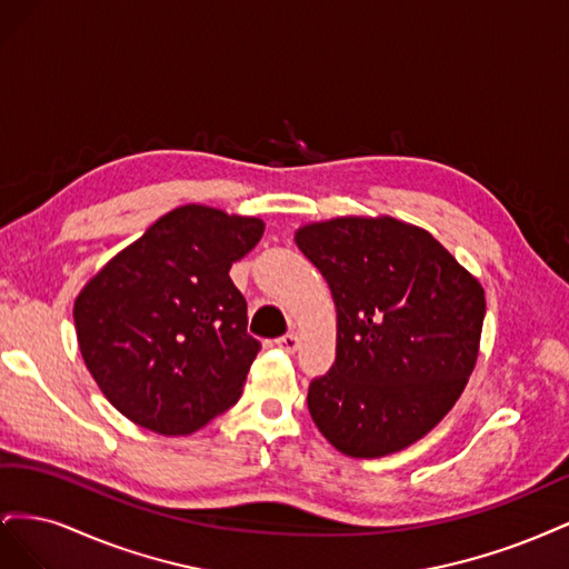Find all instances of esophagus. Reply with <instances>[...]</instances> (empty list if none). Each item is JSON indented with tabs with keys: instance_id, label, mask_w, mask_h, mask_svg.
Masks as SVG:
<instances>
[{
	"instance_id": "obj_1",
	"label": "esophagus",
	"mask_w": 569,
	"mask_h": 569,
	"mask_svg": "<svg viewBox=\"0 0 569 569\" xmlns=\"http://www.w3.org/2000/svg\"><path fill=\"white\" fill-rule=\"evenodd\" d=\"M274 343H278V349H282L284 353H295L299 349V337L297 335H284Z\"/></svg>"
}]
</instances>
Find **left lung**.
I'll use <instances>...</instances> for the list:
<instances>
[{
  "label": "left lung",
  "mask_w": 569,
  "mask_h": 569,
  "mask_svg": "<svg viewBox=\"0 0 569 569\" xmlns=\"http://www.w3.org/2000/svg\"><path fill=\"white\" fill-rule=\"evenodd\" d=\"M295 242L337 308L335 366L308 387L316 427L351 458L408 449L470 380L485 289L427 230L391 216L308 222Z\"/></svg>",
  "instance_id": "left-lung-1"
}]
</instances>
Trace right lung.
<instances>
[{
	"label": "right lung",
	"instance_id": "add662e5",
	"mask_svg": "<svg viewBox=\"0 0 569 569\" xmlns=\"http://www.w3.org/2000/svg\"><path fill=\"white\" fill-rule=\"evenodd\" d=\"M263 230L261 218L178 206L80 289L82 360L128 420L184 437L239 401L261 341L230 268Z\"/></svg>",
	"mask_w": 569,
	"mask_h": 569
}]
</instances>
